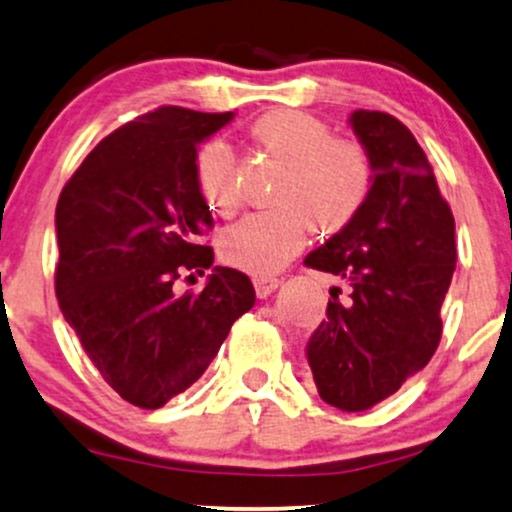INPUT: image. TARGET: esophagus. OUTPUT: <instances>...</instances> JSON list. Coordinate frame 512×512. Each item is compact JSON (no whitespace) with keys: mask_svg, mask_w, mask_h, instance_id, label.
<instances>
[{"mask_svg":"<svg viewBox=\"0 0 512 512\" xmlns=\"http://www.w3.org/2000/svg\"><path fill=\"white\" fill-rule=\"evenodd\" d=\"M254 287H256L258 299H266V296H270L277 287H280V277H273V275L254 277Z\"/></svg>","mask_w":512,"mask_h":512,"instance_id":"obj_1","label":"esophagus"}]
</instances>
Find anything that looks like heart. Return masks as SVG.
<instances>
[{"mask_svg": "<svg viewBox=\"0 0 512 512\" xmlns=\"http://www.w3.org/2000/svg\"><path fill=\"white\" fill-rule=\"evenodd\" d=\"M258 147L282 163L270 201L220 235V254L230 266L268 275L304 249L311 227L332 237L349 227L372 189V161L363 144L332 137L330 125L311 113L277 109L251 125ZM201 199L223 216L242 201L235 154L225 140L208 142L197 156Z\"/></svg>", "mask_w": 512, "mask_h": 512, "instance_id": "b5f03b06", "label": "heart"}]
</instances>
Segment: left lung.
I'll return each instance as SVG.
<instances>
[{"label": "left lung", "mask_w": 512, "mask_h": 512, "mask_svg": "<svg viewBox=\"0 0 512 512\" xmlns=\"http://www.w3.org/2000/svg\"><path fill=\"white\" fill-rule=\"evenodd\" d=\"M349 123L372 161V189L358 218L304 261L344 282L330 289L306 356L320 399L356 413L396 394L437 351L456 223L406 125L365 109Z\"/></svg>", "instance_id": "8db88e82"}]
</instances>
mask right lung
<instances>
[{"label": "right lung", "instance_id": "add662e5", "mask_svg": "<svg viewBox=\"0 0 512 512\" xmlns=\"http://www.w3.org/2000/svg\"><path fill=\"white\" fill-rule=\"evenodd\" d=\"M232 118L182 106L144 113L104 137L61 189L56 299L94 368L132 406L161 408L192 387L256 301L249 277L223 266L199 294H175L182 273L213 266L197 147Z\"/></svg>", "mask_w": 512, "mask_h": 512}]
</instances>
